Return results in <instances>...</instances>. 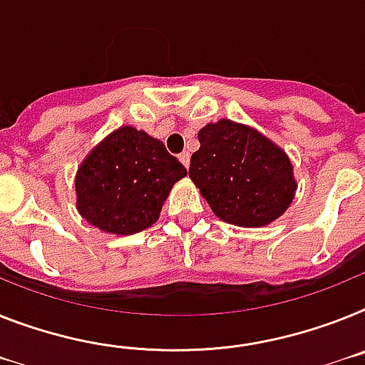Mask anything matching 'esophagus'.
<instances>
[{"label": "esophagus", "mask_w": 365, "mask_h": 365, "mask_svg": "<svg viewBox=\"0 0 365 365\" xmlns=\"http://www.w3.org/2000/svg\"><path fill=\"white\" fill-rule=\"evenodd\" d=\"M180 158V161H182V165L185 168H189V163H191V154L189 152H182V154L178 155Z\"/></svg>", "instance_id": "1"}]
</instances>
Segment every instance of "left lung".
<instances>
[{
  "mask_svg": "<svg viewBox=\"0 0 365 365\" xmlns=\"http://www.w3.org/2000/svg\"><path fill=\"white\" fill-rule=\"evenodd\" d=\"M189 178L219 219L258 228L282 217L297 182L287 154L259 131L232 120L204 125Z\"/></svg>",
  "mask_w": 365,
  "mask_h": 365,
  "instance_id": "obj_1",
  "label": "left lung"
}]
</instances>
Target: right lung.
<instances>
[{
  "label": "right lung",
  "mask_w": 365,
  "mask_h": 365,
  "mask_svg": "<svg viewBox=\"0 0 365 365\" xmlns=\"http://www.w3.org/2000/svg\"><path fill=\"white\" fill-rule=\"evenodd\" d=\"M185 167L161 140L131 125L93 148L76 174L79 215L102 232L131 235L159 219L163 202Z\"/></svg>",
  "instance_id": "add662e5"
}]
</instances>
